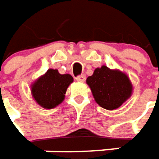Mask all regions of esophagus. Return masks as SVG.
<instances>
[{"instance_id":"obj_1","label":"esophagus","mask_w":159,"mask_h":159,"mask_svg":"<svg viewBox=\"0 0 159 159\" xmlns=\"http://www.w3.org/2000/svg\"><path fill=\"white\" fill-rule=\"evenodd\" d=\"M75 79L78 82H84L85 80H86V76H85L84 75H78Z\"/></svg>"}]
</instances>
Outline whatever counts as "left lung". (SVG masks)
Here are the masks:
<instances>
[{
  "mask_svg": "<svg viewBox=\"0 0 159 159\" xmlns=\"http://www.w3.org/2000/svg\"><path fill=\"white\" fill-rule=\"evenodd\" d=\"M95 101L107 110L120 107L132 95L133 86L127 75L118 70L102 66L94 70L86 80Z\"/></svg>",
  "mask_w": 159,
  "mask_h": 159,
  "instance_id": "1",
  "label": "left lung"
}]
</instances>
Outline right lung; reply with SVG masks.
Wrapping results in <instances>:
<instances>
[{"instance_id": "add662e5", "label": "right lung", "mask_w": 159, "mask_h": 159, "mask_svg": "<svg viewBox=\"0 0 159 159\" xmlns=\"http://www.w3.org/2000/svg\"><path fill=\"white\" fill-rule=\"evenodd\" d=\"M73 77L69 74L61 75L57 69H49L31 84V94L43 108L52 109L65 98V93Z\"/></svg>"}]
</instances>
